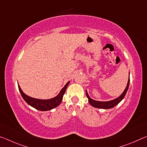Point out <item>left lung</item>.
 I'll return each mask as SVG.
<instances>
[{"instance_id":"8db88e82","label":"left lung","mask_w":147,"mask_h":147,"mask_svg":"<svg viewBox=\"0 0 147 147\" xmlns=\"http://www.w3.org/2000/svg\"><path fill=\"white\" fill-rule=\"evenodd\" d=\"M129 84H130V78H129V79H128L127 86H126V88L125 89H124L123 93H122L121 95L119 96L118 98L114 99V100H112L106 101V102L94 100H93V99H92L91 98H90V96H89V94L88 93V92H87V91H86V96L88 98L89 104H90L92 106L94 107V108H101V109H110V108H113V107H115L116 105H117V104L119 102H120L124 98L126 92H127L128 89Z\"/></svg>"}]
</instances>
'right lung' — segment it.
Instances as JSON below:
<instances>
[{
    "mask_svg": "<svg viewBox=\"0 0 147 147\" xmlns=\"http://www.w3.org/2000/svg\"><path fill=\"white\" fill-rule=\"evenodd\" d=\"M69 84V82H68L66 84V85L62 88L59 93L56 96L51 99H47V100H41V99H37L30 97V96L26 95V94L23 93L19 85L18 88L20 93L21 94V96H23L24 100L26 102V103H28L30 106L40 111H48L56 108V107L60 104L62 99H63V94H65V92L66 91L67 87L68 86Z\"/></svg>",
    "mask_w": 147,
    "mask_h": 147,
    "instance_id": "1",
    "label": "right lung"
}]
</instances>
